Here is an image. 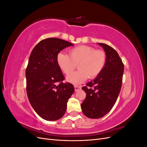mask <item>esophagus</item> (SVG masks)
<instances>
[{"label":"esophagus","mask_w":147,"mask_h":147,"mask_svg":"<svg viewBox=\"0 0 147 147\" xmlns=\"http://www.w3.org/2000/svg\"><path fill=\"white\" fill-rule=\"evenodd\" d=\"M74 88H75V91H77L79 90H80L81 88H82V86L81 85H75Z\"/></svg>","instance_id":"esophagus-1"}]
</instances>
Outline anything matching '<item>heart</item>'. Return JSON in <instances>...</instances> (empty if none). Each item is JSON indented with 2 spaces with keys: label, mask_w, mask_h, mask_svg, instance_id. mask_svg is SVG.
<instances>
[{
  "label": "heart",
  "mask_w": 147,
  "mask_h": 147,
  "mask_svg": "<svg viewBox=\"0 0 147 147\" xmlns=\"http://www.w3.org/2000/svg\"><path fill=\"white\" fill-rule=\"evenodd\" d=\"M107 61L106 53L102 50H96L90 46L81 45L70 49L69 55L60 52L57 55L56 62L60 69L69 75L77 68L79 70L67 77V80L79 84L88 78H94L100 74Z\"/></svg>",
  "instance_id": "1"
}]
</instances>
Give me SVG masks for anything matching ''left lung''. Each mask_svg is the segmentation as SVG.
Instances as JSON below:
<instances>
[{
    "instance_id": "8db88e82",
    "label": "left lung",
    "mask_w": 147,
    "mask_h": 147,
    "mask_svg": "<svg viewBox=\"0 0 147 147\" xmlns=\"http://www.w3.org/2000/svg\"><path fill=\"white\" fill-rule=\"evenodd\" d=\"M107 54V61L100 74L82 87L86 93L81 104L83 113L90 118H99L108 113L121 91L124 64L117 51L105 43H98Z\"/></svg>"
}]
</instances>
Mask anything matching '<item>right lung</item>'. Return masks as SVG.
<instances>
[{
	"instance_id": "obj_1",
	"label": "right lung",
	"mask_w": 147,
	"mask_h": 147,
	"mask_svg": "<svg viewBox=\"0 0 147 147\" xmlns=\"http://www.w3.org/2000/svg\"><path fill=\"white\" fill-rule=\"evenodd\" d=\"M73 45L63 39L48 38L40 42L30 53L26 70V91L35 112L47 121L64 116L67 102L74 92L72 84L63 82L65 77L56 62L61 50Z\"/></svg>"
}]
</instances>
